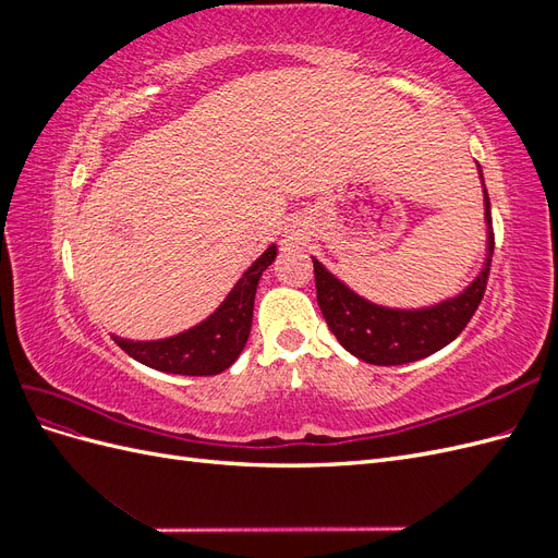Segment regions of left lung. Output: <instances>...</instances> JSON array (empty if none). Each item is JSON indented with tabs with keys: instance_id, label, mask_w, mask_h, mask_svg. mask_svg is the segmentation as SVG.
<instances>
[{
	"instance_id": "left-lung-1",
	"label": "left lung",
	"mask_w": 558,
	"mask_h": 558,
	"mask_svg": "<svg viewBox=\"0 0 558 558\" xmlns=\"http://www.w3.org/2000/svg\"><path fill=\"white\" fill-rule=\"evenodd\" d=\"M482 174V170H480ZM484 221L488 228V251L480 277L468 289L440 305L424 310H388L373 305L335 279L316 258V300L330 332L349 353L369 365H402L440 351L461 335L472 314L477 312L486 291L488 269L494 256L492 202L484 191Z\"/></svg>"
}]
</instances>
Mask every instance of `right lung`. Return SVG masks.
I'll use <instances>...</instances> for the list:
<instances>
[{
    "instance_id": "obj_1",
    "label": "right lung",
    "mask_w": 558,
    "mask_h": 558,
    "mask_svg": "<svg viewBox=\"0 0 558 558\" xmlns=\"http://www.w3.org/2000/svg\"><path fill=\"white\" fill-rule=\"evenodd\" d=\"M275 256L277 246L272 244L234 283L223 305L195 328L154 342H132L113 335V342L134 361L160 369V373L189 377H211L223 373L238 361L248 340L258 281L265 269L272 265Z\"/></svg>"
}]
</instances>
